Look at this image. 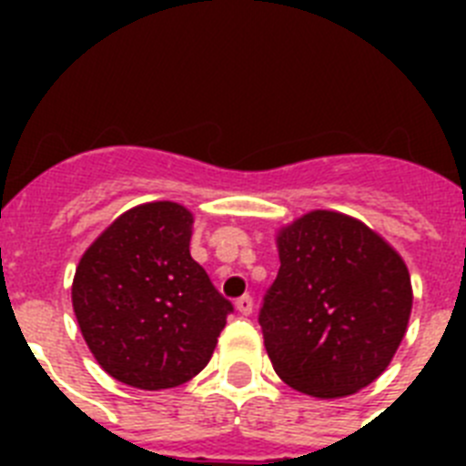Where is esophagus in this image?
Segmentation results:
<instances>
[{
	"label": "esophagus",
	"instance_id": "obj_1",
	"mask_svg": "<svg viewBox=\"0 0 466 466\" xmlns=\"http://www.w3.org/2000/svg\"><path fill=\"white\" fill-rule=\"evenodd\" d=\"M236 308H238V312H240V315H252V310H254L252 296H249V294L240 296V299L236 300Z\"/></svg>",
	"mask_w": 466,
	"mask_h": 466
}]
</instances>
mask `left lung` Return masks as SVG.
<instances>
[{"mask_svg":"<svg viewBox=\"0 0 466 466\" xmlns=\"http://www.w3.org/2000/svg\"><path fill=\"white\" fill-rule=\"evenodd\" d=\"M278 252V278L258 312L275 373L317 399L371 385L409 327L403 258L360 219L329 209L284 226Z\"/></svg>","mask_w":466,"mask_h":466,"instance_id":"8db88e82","label":"left lung"}]
</instances>
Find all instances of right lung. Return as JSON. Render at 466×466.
Segmentation results:
<instances>
[{
    "instance_id": "add662e5",
    "label": "right lung",
    "mask_w": 466,
    "mask_h": 466,
    "mask_svg": "<svg viewBox=\"0 0 466 466\" xmlns=\"http://www.w3.org/2000/svg\"><path fill=\"white\" fill-rule=\"evenodd\" d=\"M193 214L158 200L127 209L76 266L72 306L97 364L137 390H167L203 371L230 300L188 252Z\"/></svg>"
}]
</instances>
